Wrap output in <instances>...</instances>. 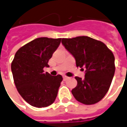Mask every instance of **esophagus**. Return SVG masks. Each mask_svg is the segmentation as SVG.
I'll return each instance as SVG.
<instances>
[{
    "instance_id": "34e87169",
    "label": "esophagus",
    "mask_w": 127,
    "mask_h": 127,
    "mask_svg": "<svg viewBox=\"0 0 127 127\" xmlns=\"http://www.w3.org/2000/svg\"><path fill=\"white\" fill-rule=\"evenodd\" d=\"M69 78H68V77H67V76H63V79H64V80H67V79Z\"/></svg>"
}]
</instances>
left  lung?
I'll use <instances>...</instances> for the list:
<instances>
[{"label":"left lung","mask_w":127,"mask_h":127,"mask_svg":"<svg viewBox=\"0 0 127 127\" xmlns=\"http://www.w3.org/2000/svg\"><path fill=\"white\" fill-rule=\"evenodd\" d=\"M62 43L75 58L76 66L86 68L85 78L75 77L78 84L71 91L73 95L84 104L98 102L109 91L114 76L112 51L102 42L88 36L63 38Z\"/></svg>","instance_id":"8db88e82"}]
</instances>
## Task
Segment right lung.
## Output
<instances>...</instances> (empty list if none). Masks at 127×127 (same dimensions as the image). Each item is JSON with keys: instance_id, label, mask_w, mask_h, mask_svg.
<instances>
[{"instance_id": "1", "label": "right lung", "mask_w": 127, "mask_h": 127, "mask_svg": "<svg viewBox=\"0 0 127 127\" xmlns=\"http://www.w3.org/2000/svg\"><path fill=\"white\" fill-rule=\"evenodd\" d=\"M62 38H38L20 47L16 53L11 68L18 93L27 103L41 108L51 105L56 98L63 80L61 75L44 73Z\"/></svg>"}]
</instances>
